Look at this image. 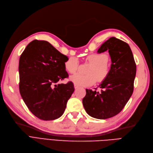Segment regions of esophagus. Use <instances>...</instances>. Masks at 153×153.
Segmentation results:
<instances>
[{
    "label": "esophagus",
    "instance_id": "obj_1",
    "mask_svg": "<svg viewBox=\"0 0 153 153\" xmlns=\"http://www.w3.org/2000/svg\"><path fill=\"white\" fill-rule=\"evenodd\" d=\"M74 87H75V89H78V86L75 84V85H74Z\"/></svg>",
    "mask_w": 153,
    "mask_h": 153
}]
</instances>
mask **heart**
<instances>
[{"instance_id": "b5f03b06", "label": "heart", "mask_w": 153, "mask_h": 153, "mask_svg": "<svg viewBox=\"0 0 153 153\" xmlns=\"http://www.w3.org/2000/svg\"><path fill=\"white\" fill-rule=\"evenodd\" d=\"M108 56L105 53H92L86 57V61L91 64L87 70V75L77 73L70 77L71 81L79 87H89L94 84L98 80L101 82L108 77L110 71ZM64 67L69 73H75L79 67L77 58L71 57L64 63Z\"/></svg>"}]
</instances>
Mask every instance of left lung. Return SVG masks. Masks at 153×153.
Returning <instances> with one entry per match:
<instances>
[{
	"label": "left lung",
	"instance_id": "obj_1",
	"mask_svg": "<svg viewBox=\"0 0 153 153\" xmlns=\"http://www.w3.org/2000/svg\"><path fill=\"white\" fill-rule=\"evenodd\" d=\"M108 50L112 64L108 77L99 85L101 91L86 89L82 103L90 116L112 117L123 109L133 92L137 67L128 43L112 37L101 45L98 53Z\"/></svg>",
	"mask_w": 153,
	"mask_h": 153
}]
</instances>
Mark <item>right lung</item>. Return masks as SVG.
<instances>
[{"mask_svg": "<svg viewBox=\"0 0 153 153\" xmlns=\"http://www.w3.org/2000/svg\"><path fill=\"white\" fill-rule=\"evenodd\" d=\"M68 57L48 41L35 39L27 46L19 61V89L35 116L44 121L58 119L75 90L73 84H58L68 77Z\"/></svg>", "mask_w": 153, "mask_h": 153, "instance_id": "1", "label": "right lung"}]
</instances>
